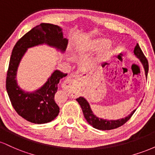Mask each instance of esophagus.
I'll list each match as a JSON object with an SVG mask.
<instances>
[{"instance_id": "34e87169", "label": "esophagus", "mask_w": 155, "mask_h": 155, "mask_svg": "<svg viewBox=\"0 0 155 155\" xmlns=\"http://www.w3.org/2000/svg\"><path fill=\"white\" fill-rule=\"evenodd\" d=\"M79 76L71 75L68 77L63 82V87L70 88L76 90L79 87Z\"/></svg>"}]
</instances>
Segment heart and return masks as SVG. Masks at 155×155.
Returning <instances> with one entry per match:
<instances>
[{"mask_svg": "<svg viewBox=\"0 0 155 155\" xmlns=\"http://www.w3.org/2000/svg\"><path fill=\"white\" fill-rule=\"evenodd\" d=\"M110 41L105 38H98L92 40L87 46V49L91 51H98L105 48L99 58L100 61H105L111 58L114 54V49L109 45Z\"/></svg>", "mask_w": 155, "mask_h": 155, "instance_id": "b5f03b06", "label": "heart"}]
</instances>
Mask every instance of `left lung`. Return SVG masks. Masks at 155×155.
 Masks as SVG:
<instances>
[{
  "label": "left lung",
  "mask_w": 155,
  "mask_h": 155,
  "mask_svg": "<svg viewBox=\"0 0 155 155\" xmlns=\"http://www.w3.org/2000/svg\"><path fill=\"white\" fill-rule=\"evenodd\" d=\"M133 52H134V54L136 55L137 58L140 60V61L141 62L145 71L146 77H147V74H148L149 71L148 60L146 58L145 55L143 54V51L140 49L139 45H138V44H137L136 47H135ZM76 101H78L80 106H81L83 111L84 117L86 119V120L87 121L88 123L90 124V125H92L94 128L101 130H109L116 129L117 127L123 125L124 123H126V122L130 119V117L133 116V114H134V112L136 111V109L134 110V111H133L131 112L130 114H129L128 116L124 117V118L121 119V120H106L98 118V117H96L95 115H94L91 108H90V105H89L88 102L86 101V99L84 98L83 97H79V98L76 99Z\"/></svg>",
  "instance_id": "8db88e82"
}]
</instances>
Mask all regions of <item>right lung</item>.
I'll return each mask as SVG.
<instances>
[{
  "mask_svg": "<svg viewBox=\"0 0 155 155\" xmlns=\"http://www.w3.org/2000/svg\"><path fill=\"white\" fill-rule=\"evenodd\" d=\"M46 44L65 51L68 39L63 38L60 27L49 23H41L25 34L14 47L7 71L6 87L12 106L20 117L35 124H44L56 118L60 108L55 102L54 95L58 84L67 76L55 70L44 85L33 92L23 91L17 85V68L27 49L39 44Z\"/></svg>",
  "mask_w": 155,
  "mask_h": 155,
  "instance_id": "right-lung-1",
  "label": "right lung"
}]
</instances>
